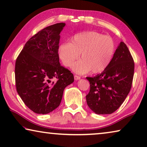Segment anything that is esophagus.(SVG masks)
<instances>
[{
    "label": "esophagus",
    "mask_w": 147,
    "mask_h": 147,
    "mask_svg": "<svg viewBox=\"0 0 147 147\" xmlns=\"http://www.w3.org/2000/svg\"><path fill=\"white\" fill-rule=\"evenodd\" d=\"M74 80H78L80 79V76H78L77 75H74Z\"/></svg>",
    "instance_id": "1"
}]
</instances>
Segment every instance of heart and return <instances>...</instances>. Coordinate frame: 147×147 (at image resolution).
Masks as SVG:
<instances>
[{
  "instance_id": "obj_1",
  "label": "heart",
  "mask_w": 147,
  "mask_h": 147,
  "mask_svg": "<svg viewBox=\"0 0 147 147\" xmlns=\"http://www.w3.org/2000/svg\"><path fill=\"white\" fill-rule=\"evenodd\" d=\"M115 51L113 39L101 33L89 31L80 33L71 38L69 43H64L59 47V59L65 67L74 63L73 69L78 74L90 71L94 73L104 71L110 64Z\"/></svg>"
}]
</instances>
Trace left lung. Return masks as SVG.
Instances as JSON below:
<instances>
[{
  "label": "left lung",
  "mask_w": 147,
  "mask_h": 147,
  "mask_svg": "<svg viewBox=\"0 0 147 147\" xmlns=\"http://www.w3.org/2000/svg\"><path fill=\"white\" fill-rule=\"evenodd\" d=\"M135 63L128 47L120 43L109 66L93 77L86 96L88 106L96 114H111L121 106L132 86Z\"/></svg>",
  "instance_id": "left-lung-1"
}]
</instances>
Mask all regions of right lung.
Wrapping results in <instances>:
<instances>
[{
    "label": "right lung",
    "instance_id": "obj_1",
    "mask_svg": "<svg viewBox=\"0 0 147 147\" xmlns=\"http://www.w3.org/2000/svg\"><path fill=\"white\" fill-rule=\"evenodd\" d=\"M65 26L55 24L33 36L15 63L17 92L26 106L39 114L57 108L65 87L74 82L73 73L59 63V34Z\"/></svg>",
    "mask_w": 147,
    "mask_h": 147
}]
</instances>
